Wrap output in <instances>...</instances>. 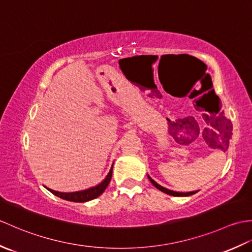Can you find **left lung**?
Segmentation results:
<instances>
[{
  "instance_id": "left-lung-1",
  "label": "left lung",
  "mask_w": 252,
  "mask_h": 252,
  "mask_svg": "<svg viewBox=\"0 0 252 252\" xmlns=\"http://www.w3.org/2000/svg\"><path fill=\"white\" fill-rule=\"evenodd\" d=\"M220 116H221V119H220V121H221V123H220V126H222V129H223V131H221V133L223 132L224 133V135H227V138H226V141L225 142H228V140L229 138H231V136H232V125H231V122H229V120L228 119H226L225 117H224L223 115H221L220 114ZM227 144V143H226ZM148 176V179H149V181L152 182V184L156 187V189H158L159 190H161V191H163V192H165V194H168V195H171V196H175V197H183V196H190V195H192V194H196L197 192V190L196 191H189V192H179V191H174V190H171V189H165V187H163V186H161V185H159L158 183H156V182H155L151 176L149 175H147Z\"/></svg>"
}]
</instances>
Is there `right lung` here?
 I'll use <instances>...</instances> for the list:
<instances>
[{
	"label": "right lung",
	"mask_w": 252,
	"mask_h": 252,
	"mask_svg": "<svg viewBox=\"0 0 252 252\" xmlns=\"http://www.w3.org/2000/svg\"><path fill=\"white\" fill-rule=\"evenodd\" d=\"M112 167H114V164L111 165V168H110L109 172H108V174H107L106 178L101 181L99 184H97L96 186H93V187H90V189H88L72 191V192H62V191H56V190H53L51 189H47V187H45V189H49L52 194H54L55 196L62 198V199L68 200V201H73V202L90 201L92 199H95V198H97L98 196L103 194L104 190L106 189V187L108 186L109 182L111 180V175H112Z\"/></svg>",
	"instance_id": "right-lung-1"
}]
</instances>
